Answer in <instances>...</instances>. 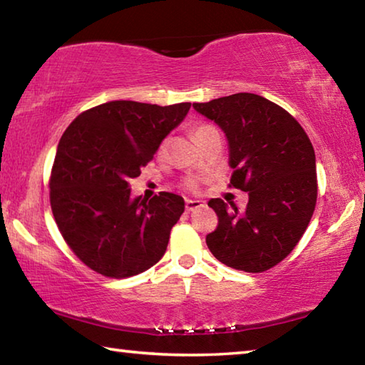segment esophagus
Segmentation results:
<instances>
[{
    "label": "esophagus",
    "mask_w": 365,
    "mask_h": 365,
    "mask_svg": "<svg viewBox=\"0 0 365 365\" xmlns=\"http://www.w3.org/2000/svg\"><path fill=\"white\" fill-rule=\"evenodd\" d=\"M201 206H202V202L197 201V200H187V201H185V207H187L188 212L196 211V209H200Z\"/></svg>",
    "instance_id": "1"
}]
</instances>
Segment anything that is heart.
Segmentation results:
<instances>
[{
    "instance_id": "1",
    "label": "heart",
    "mask_w": 365,
    "mask_h": 365,
    "mask_svg": "<svg viewBox=\"0 0 365 365\" xmlns=\"http://www.w3.org/2000/svg\"><path fill=\"white\" fill-rule=\"evenodd\" d=\"M211 128H212L211 125H200V127H196V128H195V138L197 140V138L201 137L202 133L207 132V130H211ZM164 153H165V141H164L163 145L159 146V151H158V154H164Z\"/></svg>"
}]
</instances>
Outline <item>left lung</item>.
<instances>
[{
	"label": "left lung",
	"mask_w": 365,
	"mask_h": 365,
	"mask_svg": "<svg viewBox=\"0 0 365 365\" xmlns=\"http://www.w3.org/2000/svg\"><path fill=\"white\" fill-rule=\"evenodd\" d=\"M228 141L230 187L248 191L240 209L209 200L219 225L207 248L228 267L264 272L283 261L306 232L317 200L316 153L292 114L255 93H235L195 103Z\"/></svg>",
	"instance_id": "left-lung-1"
}]
</instances>
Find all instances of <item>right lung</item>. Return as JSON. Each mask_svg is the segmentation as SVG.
I'll use <instances>...</instances> for the list:
<instances>
[{"mask_svg": "<svg viewBox=\"0 0 365 365\" xmlns=\"http://www.w3.org/2000/svg\"><path fill=\"white\" fill-rule=\"evenodd\" d=\"M190 106L109 101L77 115L61 137L49 178L53 215L66 243L98 274H141L168 250L183 197L168 191L150 201L132 197L128 180L141 174Z\"/></svg>", "mask_w": 365, "mask_h": 365, "instance_id": "add662e5", "label": "right lung"}]
</instances>
